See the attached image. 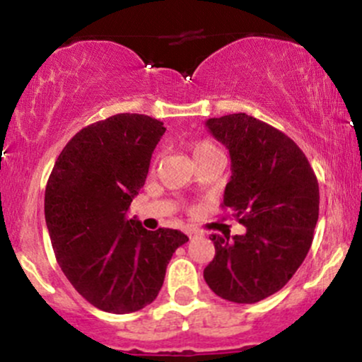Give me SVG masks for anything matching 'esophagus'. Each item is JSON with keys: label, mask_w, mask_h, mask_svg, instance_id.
<instances>
[{"label": "esophagus", "mask_w": 362, "mask_h": 362, "mask_svg": "<svg viewBox=\"0 0 362 362\" xmlns=\"http://www.w3.org/2000/svg\"><path fill=\"white\" fill-rule=\"evenodd\" d=\"M185 235L189 236V238H194V236H197V231L192 230V228H185Z\"/></svg>", "instance_id": "esophagus-1"}]
</instances>
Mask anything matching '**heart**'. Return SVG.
I'll return each mask as SVG.
<instances>
[{
  "instance_id": "obj_1",
  "label": "heart",
  "mask_w": 362,
  "mask_h": 362,
  "mask_svg": "<svg viewBox=\"0 0 362 362\" xmlns=\"http://www.w3.org/2000/svg\"><path fill=\"white\" fill-rule=\"evenodd\" d=\"M190 153H192L195 163H201V161L209 160V158H213V156L223 155V153L219 151V149L216 148L211 141H197V143H194L192 146H190ZM156 160H158V156L155 158V163H156Z\"/></svg>"
}]
</instances>
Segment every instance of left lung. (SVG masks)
<instances>
[{
    "mask_svg": "<svg viewBox=\"0 0 362 362\" xmlns=\"http://www.w3.org/2000/svg\"><path fill=\"white\" fill-rule=\"evenodd\" d=\"M206 127L230 151L223 206L247 231L213 235L204 279L223 300L252 305L284 288L305 260L318 221V182L298 144L252 115L207 119Z\"/></svg>",
    "mask_w": 362,
    "mask_h": 362,
    "instance_id": "1",
    "label": "left lung"
}]
</instances>
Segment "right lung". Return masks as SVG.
Listing matches in <instances>:
<instances>
[{
	"mask_svg": "<svg viewBox=\"0 0 362 362\" xmlns=\"http://www.w3.org/2000/svg\"><path fill=\"white\" fill-rule=\"evenodd\" d=\"M165 131L163 122L141 114L83 127L45 187V224L61 271L107 313H132L155 301L170 259L189 242L182 231H148L126 216Z\"/></svg>",
	"mask_w": 362,
	"mask_h": 362,
	"instance_id": "obj_1",
	"label": "right lung"
}]
</instances>
